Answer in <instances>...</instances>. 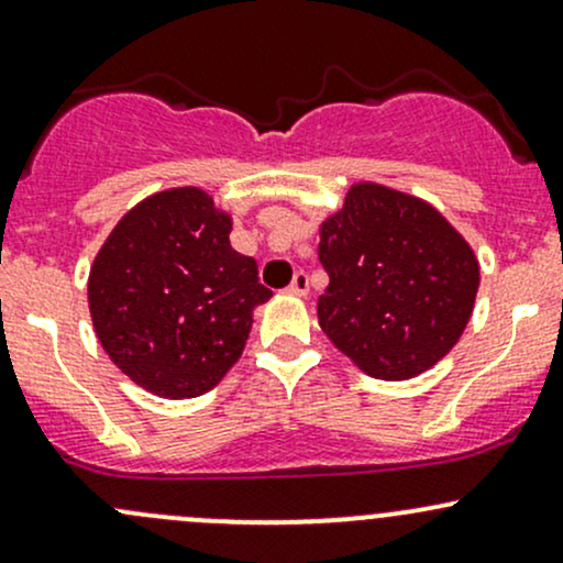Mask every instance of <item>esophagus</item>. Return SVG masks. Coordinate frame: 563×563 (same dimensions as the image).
Wrapping results in <instances>:
<instances>
[{"label": "esophagus", "mask_w": 563, "mask_h": 563, "mask_svg": "<svg viewBox=\"0 0 563 563\" xmlns=\"http://www.w3.org/2000/svg\"><path fill=\"white\" fill-rule=\"evenodd\" d=\"M287 292L295 295V298H308V276L303 274V271H298V274H295V279L287 287Z\"/></svg>", "instance_id": "obj_1"}]
</instances>
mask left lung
I'll return each mask as SVG.
<instances>
[{
	"mask_svg": "<svg viewBox=\"0 0 563 563\" xmlns=\"http://www.w3.org/2000/svg\"><path fill=\"white\" fill-rule=\"evenodd\" d=\"M319 260L330 276L319 328L371 378L427 373L473 317L481 287L473 246L410 192L354 183L319 225Z\"/></svg>",
	"mask_w": 563,
	"mask_h": 563,
	"instance_id": "1",
	"label": "left lung"
}]
</instances>
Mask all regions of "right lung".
Here are the masks:
<instances>
[{"label":"right lung","mask_w":563,"mask_h":563,"mask_svg":"<svg viewBox=\"0 0 563 563\" xmlns=\"http://www.w3.org/2000/svg\"><path fill=\"white\" fill-rule=\"evenodd\" d=\"M231 231L233 214L207 190L168 187L125 211L90 265L96 338L150 395L214 389L244 352L255 308L274 295Z\"/></svg>","instance_id":"add662e5"}]
</instances>
